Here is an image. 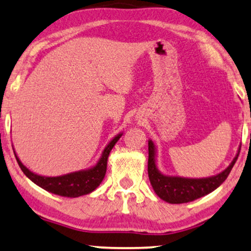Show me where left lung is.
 <instances>
[{
	"label": "left lung",
	"instance_id": "left-lung-1",
	"mask_svg": "<svg viewBox=\"0 0 251 251\" xmlns=\"http://www.w3.org/2000/svg\"><path fill=\"white\" fill-rule=\"evenodd\" d=\"M148 146H149L148 174H149L150 183L156 195L169 203L190 202L216 190L230 174L231 169L238 159L240 148H239L234 159L223 172L209 177L188 178L162 174L157 167V148L152 140L148 141Z\"/></svg>",
	"mask_w": 251,
	"mask_h": 251
}]
</instances>
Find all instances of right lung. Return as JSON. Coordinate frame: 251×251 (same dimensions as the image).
Listing matches in <instances>:
<instances>
[{"label":"right lung","mask_w":251,"mask_h":251,"mask_svg":"<svg viewBox=\"0 0 251 251\" xmlns=\"http://www.w3.org/2000/svg\"><path fill=\"white\" fill-rule=\"evenodd\" d=\"M122 135L123 133L117 134L107 144V147L102 151L101 157L99 158L98 162L94 166L87 169H82V171L68 173V174L60 176H43L33 173L20 161L15 149H13V152H15L16 159L18 161L21 171L24 172V174L31 182H34L40 188L53 193V195L67 198H76L89 195V193L93 192L101 184V182L104 178L105 172H107V161L109 153H110L112 148L117 143V141L121 139Z\"/></svg>","instance_id":"obj_1"}]
</instances>
